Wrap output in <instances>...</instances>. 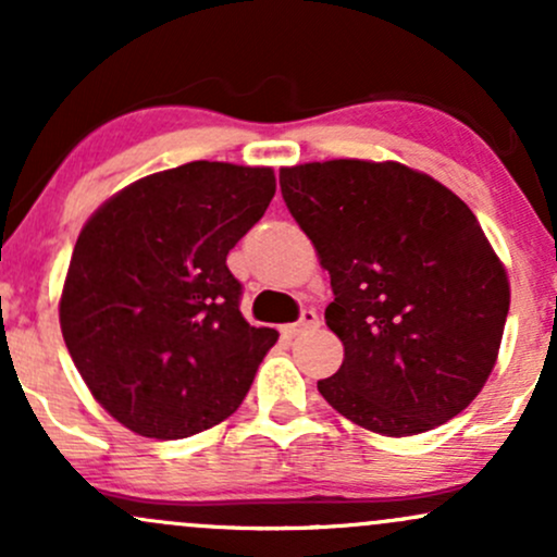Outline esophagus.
Segmentation results:
<instances>
[{
	"instance_id": "1",
	"label": "esophagus",
	"mask_w": 557,
	"mask_h": 557,
	"mask_svg": "<svg viewBox=\"0 0 557 557\" xmlns=\"http://www.w3.org/2000/svg\"><path fill=\"white\" fill-rule=\"evenodd\" d=\"M314 327H319L317 311L314 309H304V311H300V319H298L296 324H287L285 335L296 337V335H304V332H309V330H314Z\"/></svg>"
}]
</instances>
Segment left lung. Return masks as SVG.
Returning a JSON list of instances; mask_svg holds the SVG:
<instances>
[{
  "mask_svg": "<svg viewBox=\"0 0 557 557\" xmlns=\"http://www.w3.org/2000/svg\"><path fill=\"white\" fill-rule=\"evenodd\" d=\"M314 243L345 359L322 398L367 430L408 437L458 417L497 361L508 274L474 212L398 162L332 159L280 170Z\"/></svg>",
  "mask_w": 557,
  "mask_h": 557,
  "instance_id": "obj_1",
  "label": "left lung"
}]
</instances>
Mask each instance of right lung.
I'll list each match as a JSON object with an SVG mask.
<instances>
[{"instance_id":"add662e5","label":"right lung","mask_w":557,"mask_h":557,"mask_svg":"<svg viewBox=\"0 0 557 557\" xmlns=\"http://www.w3.org/2000/svg\"><path fill=\"white\" fill-rule=\"evenodd\" d=\"M272 196L270 168L188 162L127 185L81 230L62 337L94 398L131 432L190 437L246 398L277 332L243 319L227 253Z\"/></svg>"}]
</instances>
